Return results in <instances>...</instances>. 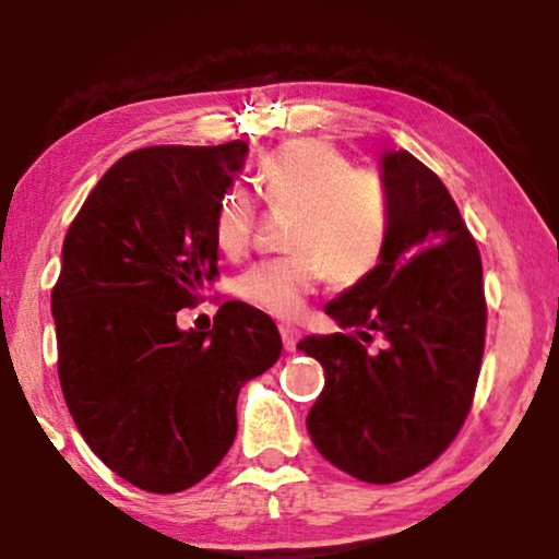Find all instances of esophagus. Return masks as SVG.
I'll return each instance as SVG.
<instances>
[{
    "label": "esophagus",
    "instance_id": "34e87169",
    "mask_svg": "<svg viewBox=\"0 0 559 559\" xmlns=\"http://www.w3.org/2000/svg\"><path fill=\"white\" fill-rule=\"evenodd\" d=\"M280 335H282V346H285V350H295V346H297V331H295V328L282 325Z\"/></svg>",
    "mask_w": 559,
    "mask_h": 559
}]
</instances>
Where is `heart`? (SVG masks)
Listing matches in <instances>:
<instances>
[{
    "mask_svg": "<svg viewBox=\"0 0 559 559\" xmlns=\"http://www.w3.org/2000/svg\"><path fill=\"white\" fill-rule=\"evenodd\" d=\"M257 186L274 209H295L287 259L251 266L241 274L239 295L274 318H295L328 274L350 287L371 277L389 243V195L373 173L331 142L302 136L272 150L257 170ZM257 203L231 188L218 198L213 239L228 257L241 254L254 234Z\"/></svg>",
    "mask_w": 559,
    "mask_h": 559,
    "instance_id": "obj_1",
    "label": "heart"
}]
</instances>
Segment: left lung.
Wrapping results in <instances>:
<instances>
[{"label": "left lung", "mask_w": 559, "mask_h": 559, "mask_svg": "<svg viewBox=\"0 0 559 559\" xmlns=\"http://www.w3.org/2000/svg\"><path fill=\"white\" fill-rule=\"evenodd\" d=\"M392 211L371 277L325 305L341 333L308 335L325 386L308 415L318 453L366 484H394L445 450L471 409L486 338L484 266L448 188L407 150L379 155ZM346 326H354L348 334ZM371 332L385 348L360 343Z\"/></svg>", "instance_id": "1"}]
</instances>
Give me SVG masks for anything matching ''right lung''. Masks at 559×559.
Masks as SVG:
<instances>
[{
	"label": "right lung",
	"mask_w": 559,
	"mask_h": 559,
	"mask_svg": "<svg viewBox=\"0 0 559 559\" xmlns=\"http://www.w3.org/2000/svg\"><path fill=\"white\" fill-rule=\"evenodd\" d=\"M249 144L134 150L91 190L68 228L52 287L58 377L88 448L129 484L178 493L236 438L243 381L277 364V325L224 302L211 331L178 310L216 277L213 216Z\"/></svg>",
	"instance_id": "1"
}]
</instances>
